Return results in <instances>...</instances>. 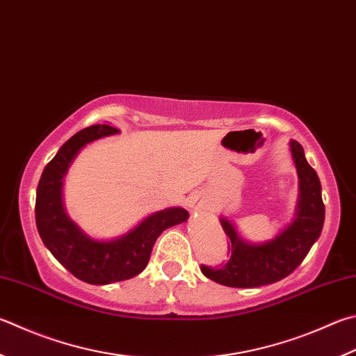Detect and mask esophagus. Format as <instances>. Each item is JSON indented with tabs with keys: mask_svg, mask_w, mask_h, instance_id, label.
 Returning <instances> with one entry per match:
<instances>
[{
	"mask_svg": "<svg viewBox=\"0 0 356 356\" xmlns=\"http://www.w3.org/2000/svg\"><path fill=\"white\" fill-rule=\"evenodd\" d=\"M207 202L205 200L202 199V197H199V196H196V197H193V200H191V209L195 210V211H200V210H207Z\"/></svg>",
	"mask_w": 356,
	"mask_h": 356,
	"instance_id": "1",
	"label": "esophagus"
}]
</instances>
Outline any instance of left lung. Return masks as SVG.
I'll list each match as a JSON object with an SVG mask.
<instances>
[{
    "label": "left lung",
    "instance_id": "obj_1",
    "mask_svg": "<svg viewBox=\"0 0 356 356\" xmlns=\"http://www.w3.org/2000/svg\"><path fill=\"white\" fill-rule=\"evenodd\" d=\"M291 152L300 180L299 210L294 222L273 241L249 244L238 236L227 219H221L227 235L229 258L219 266L200 264L202 274L210 280L232 288L270 285L293 273L319 238L325 218L319 177L308 165L300 143L291 141Z\"/></svg>",
    "mask_w": 356,
    "mask_h": 356
}]
</instances>
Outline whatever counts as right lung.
Masks as SVG:
<instances>
[{
  "label": "right lung",
  "instance_id": "add662e5",
  "mask_svg": "<svg viewBox=\"0 0 356 356\" xmlns=\"http://www.w3.org/2000/svg\"><path fill=\"white\" fill-rule=\"evenodd\" d=\"M120 129L95 124L74 134L44 166L35 197L38 235L57 261L90 285H107L138 275L163 230L186 221L185 209H166L147 216L127 235L113 241H95L70 221L62 205V179L81 147L93 140L118 134Z\"/></svg>",
  "mask_w": 356,
  "mask_h": 356
}]
</instances>
